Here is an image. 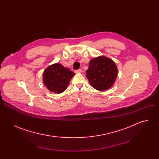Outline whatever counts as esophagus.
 <instances>
[{
  "label": "esophagus",
  "instance_id": "34e87169",
  "mask_svg": "<svg viewBox=\"0 0 159 159\" xmlns=\"http://www.w3.org/2000/svg\"><path fill=\"white\" fill-rule=\"evenodd\" d=\"M82 72V69H78V70H75V73H77V74H78V73H81Z\"/></svg>",
  "mask_w": 159,
  "mask_h": 159
}]
</instances>
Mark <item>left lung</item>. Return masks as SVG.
Listing matches in <instances>:
<instances>
[{
	"instance_id": "obj_1",
	"label": "left lung",
	"mask_w": 159,
	"mask_h": 159,
	"mask_svg": "<svg viewBox=\"0 0 159 159\" xmlns=\"http://www.w3.org/2000/svg\"><path fill=\"white\" fill-rule=\"evenodd\" d=\"M118 76V68L112 59L99 56L90 60L86 77L90 85L104 91L114 85Z\"/></svg>"
}]
</instances>
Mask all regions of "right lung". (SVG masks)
<instances>
[{
  "mask_svg": "<svg viewBox=\"0 0 159 159\" xmlns=\"http://www.w3.org/2000/svg\"><path fill=\"white\" fill-rule=\"evenodd\" d=\"M75 73L60 63L48 66L43 74V81L52 93L60 94L64 92L69 85Z\"/></svg>",
  "mask_w": 159,
  "mask_h": 159,
  "instance_id": "add662e5",
  "label": "right lung"
}]
</instances>
